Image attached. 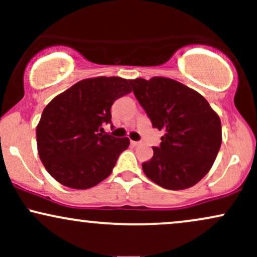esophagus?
Listing matches in <instances>:
<instances>
[{
	"instance_id": "34e87169",
	"label": "esophagus",
	"mask_w": 257,
	"mask_h": 257,
	"mask_svg": "<svg viewBox=\"0 0 257 257\" xmlns=\"http://www.w3.org/2000/svg\"><path fill=\"white\" fill-rule=\"evenodd\" d=\"M131 144L133 146H138L140 143H139V141H131Z\"/></svg>"
}]
</instances>
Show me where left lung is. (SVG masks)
Masks as SVG:
<instances>
[{
    "label": "left lung",
    "instance_id": "1",
    "mask_svg": "<svg viewBox=\"0 0 257 257\" xmlns=\"http://www.w3.org/2000/svg\"><path fill=\"white\" fill-rule=\"evenodd\" d=\"M135 98L163 131L153 157L143 163L145 175L167 190L192 187L208 174L219 153L221 120L198 91L166 77L131 79Z\"/></svg>",
    "mask_w": 257,
    "mask_h": 257
}]
</instances>
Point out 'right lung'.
<instances>
[{"label": "right lung", "instance_id": "add662e5", "mask_svg": "<svg viewBox=\"0 0 257 257\" xmlns=\"http://www.w3.org/2000/svg\"><path fill=\"white\" fill-rule=\"evenodd\" d=\"M129 79H82L44 107L36 128L38 156L51 175L66 187L87 190L112 173L128 138L102 134L111 106L131 93Z\"/></svg>", "mask_w": 257, "mask_h": 257}]
</instances>
